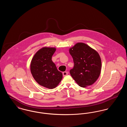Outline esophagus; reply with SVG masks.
<instances>
[{"label":"esophagus","instance_id":"esophagus-1","mask_svg":"<svg viewBox=\"0 0 127 127\" xmlns=\"http://www.w3.org/2000/svg\"><path fill=\"white\" fill-rule=\"evenodd\" d=\"M67 75V72H66V71H65V72H63V76H66Z\"/></svg>","mask_w":127,"mask_h":127}]
</instances>
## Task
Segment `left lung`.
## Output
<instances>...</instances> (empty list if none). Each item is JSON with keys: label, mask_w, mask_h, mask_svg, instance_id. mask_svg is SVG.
Instances as JSON below:
<instances>
[{"label": "left lung", "mask_w": 127, "mask_h": 127, "mask_svg": "<svg viewBox=\"0 0 127 127\" xmlns=\"http://www.w3.org/2000/svg\"><path fill=\"white\" fill-rule=\"evenodd\" d=\"M74 63L70 73L80 87L85 88L94 83L101 72V61L95 49L84 43H77L69 48Z\"/></svg>", "instance_id": "8db88e82"}]
</instances>
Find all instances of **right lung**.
I'll use <instances>...</instances> for the list:
<instances>
[{"mask_svg": "<svg viewBox=\"0 0 127 127\" xmlns=\"http://www.w3.org/2000/svg\"><path fill=\"white\" fill-rule=\"evenodd\" d=\"M56 50L55 48L43 47L34 55L30 63L34 79L38 84L49 89L55 88L62 79V73L51 60Z\"/></svg>", "mask_w": 127, "mask_h": 127, "instance_id": "obj_1", "label": "right lung"}]
</instances>
